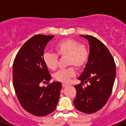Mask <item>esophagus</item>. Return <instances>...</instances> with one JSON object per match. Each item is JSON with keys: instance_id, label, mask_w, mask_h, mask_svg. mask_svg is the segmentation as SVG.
<instances>
[{"instance_id": "1", "label": "esophagus", "mask_w": 126, "mask_h": 126, "mask_svg": "<svg viewBox=\"0 0 126 126\" xmlns=\"http://www.w3.org/2000/svg\"><path fill=\"white\" fill-rule=\"evenodd\" d=\"M62 87H66V86H68V84H65V83H62Z\"/></svg>"}]
</instances>
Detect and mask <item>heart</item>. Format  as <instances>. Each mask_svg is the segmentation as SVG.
Returning <instances> with one entry per match:
<instances>
[{
    "instance_id": "obj_1",
    "label": "heart",
    "mask_w": 126,
    "mask_h": 126,
    "mask_svg": "<svg viewBox=\"0 0 126 126\" xmlns=\"http://www.w3.org/2000/svg\"><path fill=\"white\" fill-rule=\"evenodd\" d=\"M56 54L46 52L43 55L44 64L49 69L54 71L57 69L59 57H66V65H73L64 69L57 72L54 75L56 80L62 83H67L71 78L76 75L75 69L83 68L86 65L89 58V52L86 45L79 43L74 39L66 38L57 43L53 47Z\"/></svg>"
}]
</instances>
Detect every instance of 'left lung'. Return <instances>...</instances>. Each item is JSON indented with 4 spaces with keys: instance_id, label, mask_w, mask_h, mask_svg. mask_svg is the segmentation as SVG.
I'll return each instance as SVG.
<instances>
[{
    "instance_id": "left-lung-1",
    "label": "left lung",
    "mask_w": 126,
    "mask_h": 126,
    "mask_svg": "<svg viewBox=\"0 0 126 126\" xmlns=\"http://www.w3.org/2000/svg\"><path fill=\"white\" fill-rule=\"evenodd\" d=\"M87 39L90 53L87 64L78 78L81 83L74 86L77 110L93 113L106 104L112 93L116 75L115 61L110 52L98 39L91 35H81ZM88 83L86 86L84 83Z\"/></svg>"
}]
</instances>
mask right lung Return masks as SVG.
I'll return each instance as SVG.
<instances>
[{
    "instance_id": "add662e5",
    "label": "right lung",
    "mask_w": 126,
    "mask_h": 126,
    "mask_svg": "<svg viewBox=\"0 0 126 126\" xmlns=\"http://www.w3.org/2000/svg\"><path fill=\"white\" fill-rule=\"evenodd\" d=\"M53 35L36 34L20 48L13 65V86L20 104L36 116H45L56 109L62 84L53 81L47 86L51 76L44 64L43 55L47 44Z\"/></svg>"
}]
</instances>
